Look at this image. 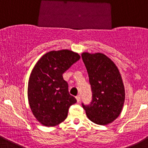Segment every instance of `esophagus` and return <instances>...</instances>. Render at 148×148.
Returning a JSON list of instances; mask_svg holds the SVG:
<instances>
[{
	"label": "esophagus",
	"mask_w": 148,
	"mask_h": 148,
	"mask_svg": "<svg viewBox=\"0 0 148 148\" xmlns=\"http://www.w3.org/2000/svg\"><path fill=\"white\" fill-rule=\"evenodd\" d=\"M76 100H77V101H78V102H80V101H81V96L79 95H77L76 97Z\"/></svg>",
	"instance_id": "1"
}]
</instances>
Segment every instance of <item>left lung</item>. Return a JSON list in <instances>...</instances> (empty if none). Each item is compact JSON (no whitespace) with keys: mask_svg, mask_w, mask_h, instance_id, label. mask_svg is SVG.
<instances>
[{"mask_svg":"<svg viewBox=\"0 0 148 148\" xmlns=\"http://www.w3.org/2000/svg\"><path fill=\"white\" fill-rule=\"evenodd\" d=\"M92 90V101L82 107L90 121L100 125L114 121L121 113L125 92L121 76L114 63L102 53H83Z\"/></svg>","mask_w":148,"mask_h":148,"instance_id":"left-lung-1","label":"left lung"}]
</instances>
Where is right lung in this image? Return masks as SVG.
<instances>
[{"instance_id":"obj_1","label":"right lung","mask_w":148,"mask_h":148,"mask_svg":"<svg viewBox=\"0 0 148 148\" xmlns=\"http://www.w3.org/2000/svg\"><path fill=\"white\" fill-rule=\"evenodd\" d=\"M79 59L78 53L68 49L50 51L34 66L28 83L29 104L34 116L44 126L59 125L67 117L70 106L76 103L69 93L63 73Z\"/></svg>"}]
</instances>
